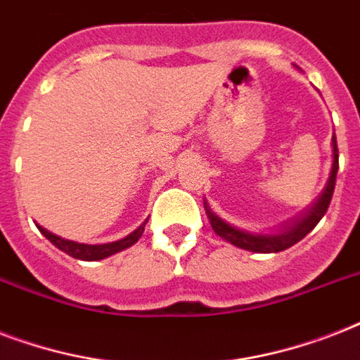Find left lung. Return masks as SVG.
<instances>
[{"mask_svg": "<svg viewBox=\"0 0 360 360\" xmlns=\"http://www.w3.org/2000/svg\"><path fill=\"white\" fill-rule=\"evenodd\" d=\"M333 157H335V160H333V169H330L329 183L325 186L321 198L314 203V207L310 209L299 222L290 226L284 233H278V236H252V233L240 231L237 230V228H231L230 224H226L224 220L219 219V217L207 207V203H205V213H207V219L209 222H211V228H213L217 236H220L226 240H230L231 245L239 246V248H245V250L267 254V252H280L285 250V248H290V246H293L301 239H304V237L318 226V222L323 219V214L327 213V209H329V203L330 200H333V192H335L336 185V172H338V147H336V136H333Z\"/></svg>", "mask_w": 360, "mask_h": 360, "instance_id": "8db88e82", "label": "left lung"}]
</instances>
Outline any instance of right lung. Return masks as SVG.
Returning a JSON list of instances; mask_svg holds the SVG:
<instances>
[{
	"mask_svg": "<svg viewBox=\"0 0 360 360\" xmlns=\"http://www.w3.org/2000/svg\"><path fill=\"white\" fill-rule=\"evenodd\" d=\"M147 220L143 224L134 230L130 236H127L124 239L115 240V243H106V245H82V243H75V240H67L63 237L53 236L52 231L44 230L42 226H37L41 233L46 237L53 246H58L59 250H63L65 254H69V256L76 257V259H84V262H97V259H103V257H108L115 252L124 250V248H129L136 243V240L140 239L141 233H143V228H146Z\"/></svg>",
	"mask_w": 360,
	"mask_h": 360,
	"instance_id": "add662e5",
	"label": "right lung"
}]
</instances>
